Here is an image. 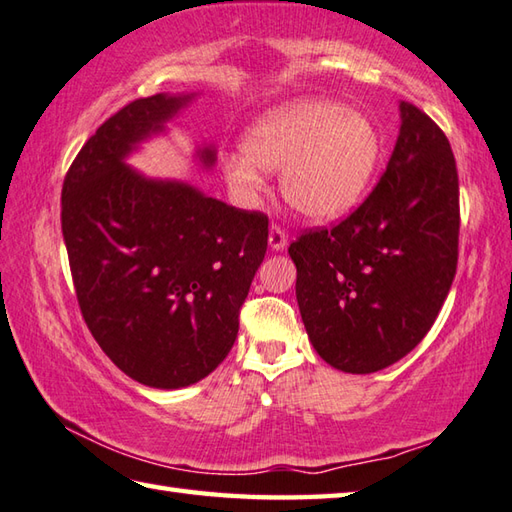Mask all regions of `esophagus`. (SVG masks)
Segmentation results:
<instances>
[{
    "label": "esophagus",
    "instance_id": "esophagus-1",
    "mask_svg": "<svg viewBox=\"0 0 512 512\" xmlns=\"http://www.w3.org/2000/svg\"><path fill=\"white\" fill-rule=\"evenodd\" d=\"M288 244V235L284 233L282 228H279L277 224L270 226V233H268V246L273 250H284Z\"/></svg>",
    "mask_w": 512,
    "mask_h": 512
}]
</instances>
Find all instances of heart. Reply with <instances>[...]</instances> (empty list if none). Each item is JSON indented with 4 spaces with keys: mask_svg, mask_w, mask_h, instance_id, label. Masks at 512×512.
<instances>
[{
    "mask_svg": "<svg viewBox=\"0 0 512 512\" xmlns=\"http://www.w3.org/2000/svg\"><path fill=\"white\" fill-rule=\"evenodd\" d=\"M242 150L224 159L226 182L237 197L262 190V170H282L286 204L308 222L326 224L362 202L382 162V135L366 113L330 99H302L250 126Z\"/></svg>",
    "mask_w": 512,
    "mask_h": 512,
    "instance_id": "obj_1",
    "label": "heart"
}]
</instances>
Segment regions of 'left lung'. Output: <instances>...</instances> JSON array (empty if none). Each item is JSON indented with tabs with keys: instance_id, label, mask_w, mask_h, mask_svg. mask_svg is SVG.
<instances>
[{
	"instance_id": "1",
	"label": "left lung",
	"mask_w": 512,
	"mask_h": 512,
	"mask_svg": "<svg viewBox=\"0 0 512 512\" xmlns=\"http://www.w3.org/2000/svg\"><path fill=\"white\" fill-rule=\"evenodd\" d=\"M399 117L393 155L364 204L288 248L310 344L353 375L377 373L422 342L457 270L453 150L417 106L399 102Z\"/></svg>"
}]
</instances>
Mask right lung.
<instances>
[{
	"label": "right lung",
	"instance_id": "add662e5",
	"mask_svg": "<svg viewBox=\"0 0 512 512\" xmlns=\"http://www.w3.org/2000/svg\"><path fill=\"white\" fill-rule=\"evenodd\" d=\"M195 93L135 99L97 128L62 188V233L84 322L122 373L184 388L224 362L264 262L268 217L153 179L126 157ZM213 168L215 148H197Z\"/></svg>",
	"mask_w": 512,
	"mask_h": 512
}]
</instances>
